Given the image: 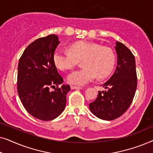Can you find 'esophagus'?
I'll return each mask as SVG.
<instances>
[{"mask_svg": "<svg viewBox=\"0 0 153 153\" xmlns=\"http://www.w3.org/2000/svg\"><path fill=\"white\" fill-rule=\"evenodd\" d=\"M82 88L80 86H74V85H71V89L74 90V89H81Z\"/></svg>", "mask_w": 153, "mask_h": 153, "instance_id": "obj_1", "label": "esophagus"}]
</instances>
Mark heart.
Here are the masks:
<instances>
[{
	"instance_id": "heart-1",
	"label": "heart",
	"mask_w": 153,
	"mask_h": 153,
	"mask_svg": "<svg viewBox=\"0 0 153 153\" xmlns=\"http://www.w3.org/2000/svg\"><path fill=\"white\" fill-rule=\"evenodd\" d=\"M69 51L57 50L53 54L56 68L65 71L74 68L82 60L83 68L74 71L68 76V82L72 85H83L97 76L103 78L109 74L114 68L116 54L112 49L102 47L97 43L85 41L74 42Z\"/></svg>"
}]
</instances>
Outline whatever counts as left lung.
I'll use <instances>...</instances> for the list:
<instances>
[{
    "label": "left lung",
    "instance_id": "8db88e82",
    "mask_svg": "<svg viewBox=\"0 0 153 153\" xmlns=\"http://www.w3.org/2000/svg\"><path fill=\"white\" fill-rule=\"evenodd\" d=\"M116 51L118 66L112 76L99 91L97 97L89 104L91 112L97 118L112 120L122 116L130 106L137 87L135 58L123 43L117 42Z\"/></svg>",
    "mask_w": 153,
    "mask_h": 153
}]
</instances>
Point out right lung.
Returning <instances> with one entry per match:
<instances>
[{"label": "right lung", "instance_id": "right-lung-1", "mask_svg": "<svg viewBox=\"0 0 153 153\" xmlns=\"http://www.w3.org/2000/svg\"><path fill=\"white\" fill-rule=\"evenodd\" d=\"M59 43L55 35L38 38L26 47L19 61L17 91L21 102L31 116L44 121L53 120L63 111L70 91L69 85L59 87L63 79L53 58Z\"/></svg>", "mask_w": 153, "mask_h": 153}]
</instances>
